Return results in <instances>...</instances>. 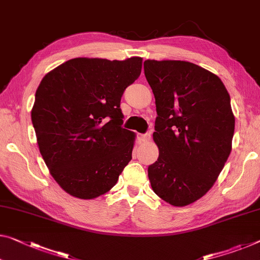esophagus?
Instances as JSON below:
<instances>
[{"label": "esophagus", "instance_id": "1", "mask_svg": "<svg viewBox=\"0 0 260 260\" xmlns=\"http://www.w3.org/2000/svg\"><path fill=\"white\" fill-rule=\"evenodd\" d=\"M139 139H141L142 142H147V141H150V139H151V135H150V133L143 134V135L139 136Z\"/></svg>", "mask_w": 260, "mask_h": 260}]
</instances>
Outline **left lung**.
Returning a JSON list of instances; mask_svg holds the SVG:
<instances>
[{
  "label": "left lung",
  "mask_w": 260,
  "mask_h": 260,
  "mask_svg": "<svg viewBox=\"0 0 260 260\" xmlns=\"http://www.w3.org/2000/svg\"><path fill=\"white\" fill-rule=\"evenodd\" d=\"M155 99L157 161L147 169L152 189L170 205L202 198L216 181L231 151L235 117L217 75L188 61L145 60Z\"/></svg>",
  "instance_id": "left-lung-1"
}]
</instances>
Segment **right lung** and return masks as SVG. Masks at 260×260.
<instances>
[{
	"instance_id": "right-lung-1",
	"label": "right lung",
	"mask_w": 260,
	"mask_h": 260,
	"mask_svg": "<svg viewBox=\"0 0 260 260\" xmlns=\"http://www.w3.org/2000/svg\"><path fill=\"white\" fill-rule=\"evenodd\" d=\"M142 58H75L43 78L31 119L42 157L61 188L79 199L107 193L133 158L121 98L139 78Z\"/></svg>"
}]
</instances>
